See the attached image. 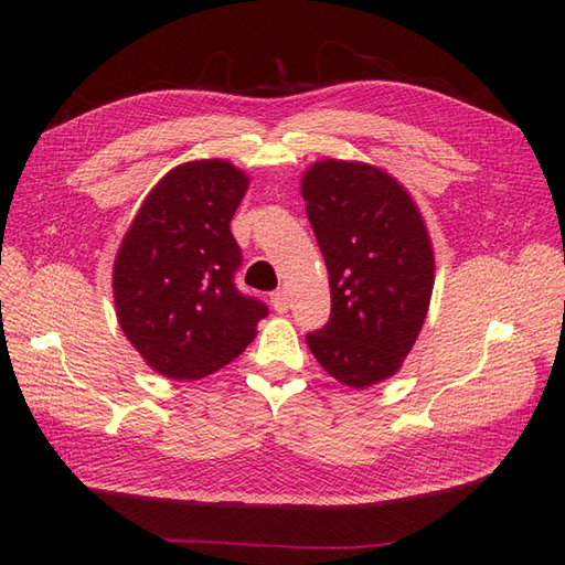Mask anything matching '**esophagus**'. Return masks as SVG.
<instances>
[{
  "mask_svg": "<svg viewBox=\"0 0 565 565\" xmlns=\"http://www.w3.org/2000/svg\"><path fill=\"white\" fill-rule=\"evenodd\" d=\"M270 301H273V309H276L278 313H287V309H289V295L285 292V289H278V292H273Z\"/></svg>",
  "mask_w": 565,
  "mask_h": 565,
  "instance_id": "1",
  "label": "esophagus"
}]
</instances>
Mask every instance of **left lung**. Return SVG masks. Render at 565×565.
I'll list each match as a JSON object with an SVG mask.
<instances>
[{
	"instance_id": "left-lung-1",
	"label": "left lung",
	"mask_w": 565,
	"mask_h": 565,
	"mask_svg": "<svg viewBox=\"0 0 565 565\" xmlns=\"http://www.w3.org/2000/svg\"><path fill=\"white\" fill-rule=\"evenodd\" d=\"M301 198L332 295L328 324L306 334V344L344 386L380 384L401 370L429 311L436 262L422 212L367 162H313Z\"/></svg>"
}]
</instances>
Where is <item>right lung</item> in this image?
I'll list each match as a JSON object with an SVG mask.
<instances>
[{"mask_svg": "<svg viewBox=\"0 0 565 565\" xmlns=\"http://www.w3.org/2000/svg\"><path fill=\"white\" fill-rule=\"evenodd\" d=\"M249 177L226 160L167 172L136 212L113 266L119 328L169 380H202L241 355L268 309L237 292L231 218Z\"/></svg>", "mask_w": 565, "mask_h": 565, "instance_id": "add662e5", "label": "right lung"}]
</instances>
